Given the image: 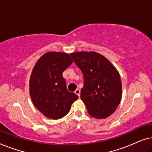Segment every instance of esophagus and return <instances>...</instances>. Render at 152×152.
Wrapping results in <instances>:
<instances>
[{"label": "esophagus", "mask_w": 152, "mask_h": 152, "mask_svg": "<svg viewBox=\"0 0 152 152\" xmlns=\"http://www.w3.org/2000/svg\"><path fill=\"white\" fill-rule=\"evenodd\" d=\"M75 93L79 97H80V89L77 88L76 90H75Z\"/></svg>", "instance_id": "1"}]
</instances>
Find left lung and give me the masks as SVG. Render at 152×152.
I'll return each instance as SVG.
<instances>
[{
  "label": "left lung",
  "mask_w": 152,
  "mask_h": 152,
  "mask_svg": "<svg viewBox=\"0 0 152 152\" xmlns=\"http://www.w3.org/2000/svg\"><path fill=\"white\" fill-rule=\"evenodd\" d=\"M70 56L84 75L80 97L93 118L104 119L114 113L122 97L119 72L95 52H77Z\"/></svg>",
  "instance_id": "left-lung-1"
}]
</instances>
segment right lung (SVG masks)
<instances>
[{
    "instance_id": "add662e5",
    "label": "right lung",
    "mask_w": 152,
    "mask_h": 152,
    "mask_svg": "<svg viewBox=\"0 0 152 152\" xmlns=\"http://www.w3.org/2000/svg\"><path fill=\"white\" fill-rule=\"evenodd\" d=\"M70 55L48 52L37 61L31 74L30 94L32 102L45 117L51 119L65 116L78 99L75 93L68 91L62 75L72 63Z\"/></svg>"
}]
</instances>
